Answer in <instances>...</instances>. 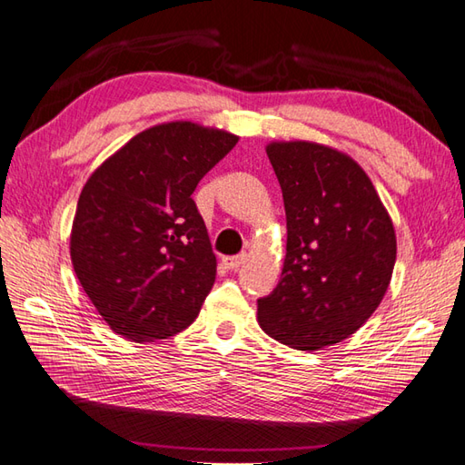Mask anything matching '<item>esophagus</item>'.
Masks as SVG:
<instances>
[{"instance_id":"34e87169","label":"esophagus","mask_w":465,"mask_h":465,"mask_svg":"<svg viewBox=\"0 0 465 465\" xmlns=\"http://www.w3.org/2000/svg\"><path fill=\"white\" fill-rule=\"evenodd\" d=\"M245 258H248V255L245 253H240V255H230V258H223V265L227 270H238L240 265L245 262Z\"/></svg>"}]
</instances>
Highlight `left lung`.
Here are the masks:
<instances>
[{
    "instance_id": "obj_1",
    "label": "left lung",
    "mask_w": 465,
    "mask_h": 465,
    "mask_svg": "<svg viewBox=\"0 0 465 465\" xmlns=\"http://www.w3.org/2000/svg\"><path fill=\"white\" fill-rule=\"evenodd\" d=\"M288 245L282 280L258 300L270 338L322 350L378 310L396 263V232L371 180L350 155L313 142H273Z\"/></svg>"
}]
</instances>
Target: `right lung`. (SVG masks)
<instances>
[{"mask_svg": "<svg viewBox=\"0 0 465 465\" xmlns=\"http://www.w3.org/2000/svg\"><path fill=\"white\" fill-rule=\"evenodd\" d=\"M238 135L192 122L132 137L85 182L69 235L74 272L110 328L143 343L185 330L215 282L192 193Z\"/></svg>", "mask_w": 465, "mask_h": 465, "instance_id": "1", "label": "right lung"}]
</instances>
